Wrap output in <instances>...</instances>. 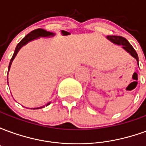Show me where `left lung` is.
I'll list each match as a JSON object with an SVG mask.
<instances>
[{
	"label": "left lung",
	"mask_w": 146,
	"mask_h": 146,
	"mask_svg": "<svg viewBox=\"0 0 146 146\" xmlns=\"http://www.w3.org/2000/svg\"><path fill=\"white\" fill-rule=\"evenodd\" d=\"M106 38L112 42L113 44L116 45H122V48L125 50L127 52H128L129 54L131 55L132 57H134L137 60L138 65V56L137 52L135 51L134 48L132 47L131 44L129 43L124 37L120 36H106Z\"/></svg>",
	"instance_id": "obj_1"
}]
</instances>
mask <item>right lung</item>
Instances as JSON below:
<instances>
[{
	"mask_svg": "<svg viewBox=\"0 0 146 146\" xmlns=\"http://www.w3.org/2000/svg\"><path fill=\"white\" fill-rule=\"evenodd\" d=\"M54 35H55V33H52V32H49V31H47V30H44V29H36V30H33V31H31L30 33H28L27 36H25V37L18 44L17 46H16L14 54L12 55V58H11V61H10V63H9V66H8V72H9V70H10L11 63H12V62L14 60V58H15V56L17 55L19 51L23 47L24 45H26L27 44H28L29 42L32 41V40H36V39L40 38V37H51V36H54ZM49 104H51V102H48V104L46 105V106H48ZM44 107V106H41V107L39 108ZM39 108H36V109H39ZM34 110H35V108H34Z\"/></svg>",
	"mask_w": 146,
	"mask_h": 146,
	"instance_id": "right-lung-1",
	"label": "right lung"
}]
</instances>
